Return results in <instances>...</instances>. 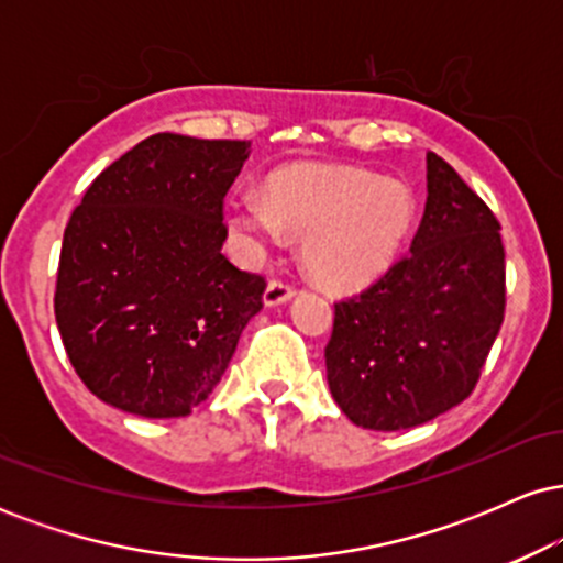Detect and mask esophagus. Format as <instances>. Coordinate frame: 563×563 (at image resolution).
Here are the masks:
<instances>
[{"instance_id": "obj_1", "label": "esophagus", "mask_w": 563, "mask_h": 563, "mask_svg": "<svg viewBox=\"0 0 563 563\" xmlns=\"http://www.w3.org/2000/svg\"><path fill=\"white\" fill-rule=\"evenodd\" d=\"M296 296V288L288 286V283H280V280H269L267 288H264V307H280V303L290 301Z\"/></svg>"}]
</instances>
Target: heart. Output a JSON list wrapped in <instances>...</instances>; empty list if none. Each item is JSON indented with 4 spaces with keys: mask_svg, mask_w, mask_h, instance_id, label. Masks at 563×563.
I'll list each match as a JSON object with an SVG mask.
<instances>
[{
    "mask_svg": "<svg viewBox=\"0 0 563 563\" xmlns=\"http://www.w3.org/2000/svg\"><path fill=\"white\" fill-rule=\"evenodd\" d=\"M228 222L251 251L301 238L303 267L333 290H360L399 256L416 224V198L397 179L352 166L290 164L264 183V198L228 200Z\"/></svg>",
    "mask_w": 563,
    "mask_h": 563,
    "instance_id": "heart-1",
    "label": "heart"
}]
</instances>
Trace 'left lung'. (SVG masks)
<instances>
[{
  "mask_svg": "<svg viewBox=\"0 0 563 563\" xmlns=\"http://www.w3.org/2000/svg\"><path fill=\"white\" fill-rule=\"evenodd\" d=\"M426 211L410 254L335 303L328 386L352 423L402 431L468 397L506 309V251L487 203L426 153Z\"/></svg>",
  "mask_w": 563,
  "mask_h": 563,
  "instance_id": "left-lung-1",
  "label": "left lung"
}]
</instances>
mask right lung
Returning <instances> with one entry per match:
<instances>
[{"label": "right lung", "instance_id": "1", "mask_svg": "<svg viewBox=\"0 0 563 563\" xmlns=\"http://www.w3.org/2000/svg\"><path fill=\"white\" fill-rule=\"evenodd\" d=\"M251 142L153 134L84 192L63 235L55 320L106 405L183 418L214 391L264 277L222 254V203Z\"/></svg>", "mask_w": 563, "mask_h": 563}]
</instances>
